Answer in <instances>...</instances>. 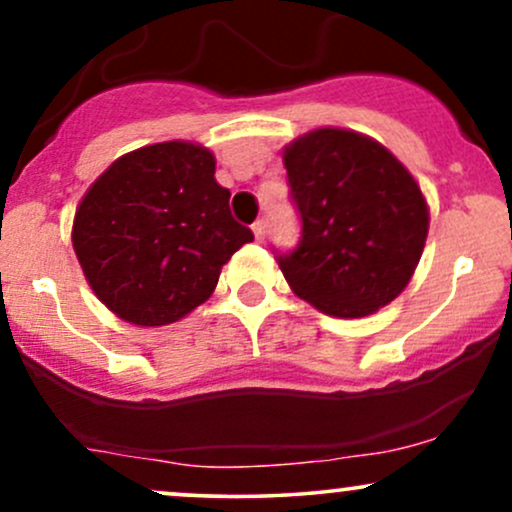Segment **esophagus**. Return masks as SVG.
Listing matches in <instances>:
<instances>
[{
    "label": "esophagus",
    "instance_id": "34e87169",
    "mask_svg": "<svg viewBox=\"0 0 512 512\" xmlns=\"http://www.w3.org/2000/svg\"><path fill=\"white\" fill-rule=\"evenodd\" d=\"M252 233H255L257 240L264 238V233H267V221L264 219H257L255 223H252Z\"/></svg>",
    "mask_w": 512,
    "mask_h": 512
}]
</instances>
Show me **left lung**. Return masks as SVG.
Masks as SVG:
<instances>
[{
	"label": "left lung",
	"mask_w": 512,
	"mask_h": 512,
	"mask_svg": "<svg viewBox=\"0 0 512 512\" xmlns=\"http://www.w3.org/2000/svg\"><path fill=\"white\" fill-rule=\"evenodd\" d=\"M284 166L301 238L274 255L291 289L334 317L370 315L397 298L428 233L409 170L373 139L332 127L296 139Z\"/></svg>",
	"instance_id": "8db88e82"
}]
</instances>
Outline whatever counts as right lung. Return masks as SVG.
Here are the masks:
<instances>
[{
    "label": "right lung",
    "mask_w": 512,
    "mask_h": 512,
    "mask_svg": "<svg viewBox=\"0 0 512 512\" xmlns=\"http://www.w3.org/2000/svg\"><path fill=\"white\" fill-rule=\"evenodd\" d=\"M214 156L187 142L117 158L74 216L72 243L93 293L122 320H180L216 289L221 267L252 231L228 209Z\"/></svg>",
    "instance_id": "obj_1"
}]
</instances>
